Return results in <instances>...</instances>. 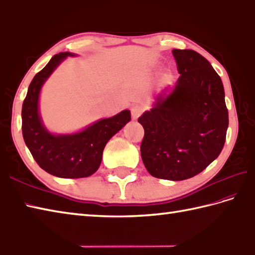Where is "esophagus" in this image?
Returning <instances> with one entry per match:
<instances>
[{
	"label": "esophagus",
	"instance_id": "1",
	"mask_svg": "<svg viewBox=\"0 0 255 255\" xmlns=\"http://www.w3.org/2000/svg\"><path fill=\"white\" fill-rule=\"evenodd\" d=\"M142 112H143V108L139 107V106H134L131 109V113H132L133 119H137L139 116H141Z\"/></svg>",
	"mask_w": 255,
	"mask_h": 255
}]
</instances>
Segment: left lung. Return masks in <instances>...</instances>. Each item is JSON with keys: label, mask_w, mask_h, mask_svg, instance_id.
Instances as JSON below:
<instances>
[{"label": "left lung", "mask_w": 255, "mask_h": 255, "mask_svg": "<svg viewBox=\"0 0 255 255\" xmlns=\"http://www.w3.org/2000/svg\"><path fill=\"white\" fill-rule=\"evenodd\" d=\"M171 53L180 76L174 89L138 118L144 128L141 156L154 177L184 180L219 156L229 114L221 78L210 62L191 49Z\"/></svg>", "instance_id": "left-lung-1"}]
</instances>
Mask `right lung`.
Instances as JSON below:
<instances>
[{
	"label": "right lung",
	"mask_w": 255,
	"mask_h": 255,
	"mask_svg": "<svg viewBox=\"0 0 255 255\" xmlns=\"http://www.w3.org/2000/svg\"><path fill=\"white\" fill-rule=\"evenodd\" d=\"M67 56L74 54L66 51L55 55L33 78L23 102L22 132L26 146L40 168L56 177L82 178L98 170L106 144L131 120V112L124 110L112 118L102 119L75 134L48 132L39 117V92Z\"/></svg>",
	"instance_id": "right-lung-1"
}]
</instances>
